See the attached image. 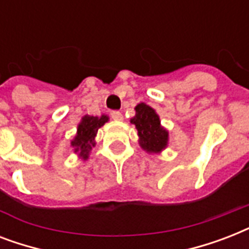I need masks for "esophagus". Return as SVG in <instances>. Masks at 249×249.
Instances as JSON below:
<instances>
[{
	"instance_id": "34e87169",
	"label": "esophagus",
	"mask_w": 249,
	"mask_h": 249,
	"mask_svg": "<svg viewBox=\"0 0 249 249\" xmlns=\"http://www.w3.org/2000/svg\"><path fill=\"white\" fill-rule=\"evenodd\" d=\"M111 116H112L113 120H116V121L123 120V115H121V112H119V111H112Z\"/></svg>"
}]
</instances>
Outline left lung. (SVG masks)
Here are the masks:
<instances>
[{"instance_id":"obj_1","label":"left lung","mask_w":249,"mask_h":249,"mask_svg":"<svg viewBox=\"0 0 249 249\" xmlns=\"http://www.w3.org/2000/svg\"><path fill=\"white\" fill-rule=\"evenodd\" d=\"M136 115L130 119V124L137 129L138 143L147 154H161L168 147L169 132L164 128L159 115L151 106L141 102L134 107Z\"/></svg>"}]
</instances>
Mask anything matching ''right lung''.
<instances>
[{
  "label": "right lung",
  "instance_id": "obj_1",
  "mask_svg": "<svg viewBox=\"0 0 249 249\" xmlns=\"http://www.w3.org/2000/svg\"><path fill=\"white\" fill-rule=\"evenodd\" d=\"M109 120L107 115L101 116H90L85 115L81 117V121L77 125V132H76L73 140L71 141V147L73 152L79 156V159L83 161L89 159L90 151L95 146V137H97L98 129L102 128L103 125Z\"/></svg>",
  "mask_w": 249,
  "mask_h": 249
}]
</instances>
